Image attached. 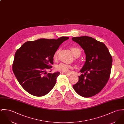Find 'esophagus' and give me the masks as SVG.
I'll list each match as a JSON object with an SVG mask.
<instances>
[{"mask_svg": "<svg viewBox=\"0 0 124 124\" xmlns=\"http://www.w3.org/2000/svg\"><path fill=\"white\" fill-rule=\"evenodd\" d=\"M63 73L64 74H65V75H68V76H70V75H71L70 73H66V72H63Z\"/></svg>", "mask_w": 124, "mask_h": 124, "instance_id": "obj_1", "label": "esophagus"}]
</instances>
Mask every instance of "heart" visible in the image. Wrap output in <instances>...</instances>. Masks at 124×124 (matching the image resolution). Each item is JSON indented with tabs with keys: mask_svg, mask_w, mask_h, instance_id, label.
Masks as SVG:
<instances>
[{
	"mask_svg": "<svg viewBox=\"0 0 124 124\" xmlns=\"http://www.w3.org/2000/svg\"><path fill=\"white\" fill-rule=\"evenodd\" d=\"M70 49L74 56L76 55V54H77L78 53H80V50L77 47H71ZM58 51H56L54 54L53 56V58L54 59H56L58 56ZM72 68H73V66L72 65L64 63V62H61L56 65L55 66V69L57 70L65 72H70V70Z\"/></svg>",
	"mask_w": 124,
	"mask_h": 124,
	"instance_id": "obj_1",
	"label": "heart"
}]
</instances>
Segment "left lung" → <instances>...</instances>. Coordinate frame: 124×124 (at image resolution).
<instances>
[{
  "instance_id": "8db88e82",
  "label": "left lung",
  "mask_w": 124,
  "mask_h": 124,
  "mask_svg": "<svg viewBox=\"0 0 124 124\" xmlns=\"http://www.w3.org/2000/svg\"><path fill=\"white\" fill-rule=\"evenodd\" d=\"M84 50L86 61L80 70L83 73L78 82L73 85L80 96L89 98L99 93L109 78L112 58L104 44L91 37L83 36L72 38Z\"/></svg>"
}]
</instances>
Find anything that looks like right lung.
Instances as JSON below:
<instances>
[{
  "label": "right lung",
  "instance_id": "right-lung-1",
  "mask_svg": "<svg viewBox=\"0 0 124 124\" xmlns=\"http://www.w3.org/2000/svg\"><path fill=\"white\" fill-rule=\"evenodd\" d=\"M69 38L62 36L57 39L41 38L27 41L16 51L13 71L24 90L32 95L41 97L53 89L60 72L47 74L46 70L52 68L54 54Z\"/></svg>",
  "mask_w": 124,
  "mask_h": 124
}]
</instances>
